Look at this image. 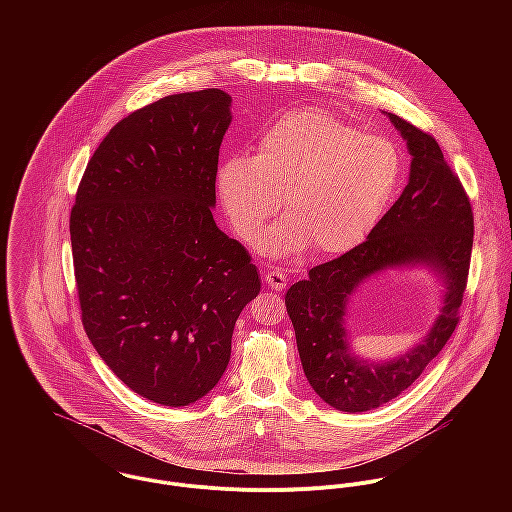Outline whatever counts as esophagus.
<instances>
[{
  "label": "esophagus",
  "instance_id": "34e87169",
  "mask_svg": "<svg viewBox=\"0 0 512 512\" xmlns=\"http://www.w3.org/2000/svg\"><path fill=\"white\" fill-rule=\"evenodd\" d=\"M264 282H266L272 290L280 292V290L286 288L288 278H286V272H284V270H280V268H270L268 272H264Z\"/></svg>",
  "mask_w": 512,
  "mask_h": 512
}]
</instances>
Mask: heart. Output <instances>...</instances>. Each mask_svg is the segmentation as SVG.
I'll return each instance as SVG.
<instances>
[{
    "mask_svg": "<svg viewBox=\"0 0 512 512\" xmlns=\"http://www.w3.org/2000/svg\"><path fill=\"white\" fill-rule=\"evenodd\" d=\"M392 142L321 110L284 116L258 142L254 157L232 155L219 167L224 213L242 240H252L280 207L288 219L258 238V248L341 254L363 242L390 207L400 183Z\"/></svg>",
    "mask_w": 512,
    "mask_h": 512,
    "instance_id": "heart-1",
    "label": "heart"
}]
</instances>
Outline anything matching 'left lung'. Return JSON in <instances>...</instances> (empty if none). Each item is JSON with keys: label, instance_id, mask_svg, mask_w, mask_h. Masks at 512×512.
Returning <instances> with one entry per match:
<instances>
[{"label": "left lung", "instance_id": "obj_1", "mask_svg": "<svg viewBox=\"0 0 512 512\" xmlns=\"http://www.w3.org/2000/svg\"><path fill=\"white\" fill-rule=\"evenodd\" d=\"M388 118L412 153L406 189L365 242L311 268L309 278L286 293L303 372L313 390L343 412L378 408L420 378L459 323L471 264L473 211L459 177L434 136L396 114ZM410 261H426L446 278L448 293L437 325L400 360L380 366L355 360L342 327L348 295L370 273Z\"/></svg>", "mask_w": 512, "mask_h": 512}]
</instances>
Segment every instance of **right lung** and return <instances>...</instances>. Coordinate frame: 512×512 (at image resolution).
Masks as SVG:
<instances>
[{"mask_svg": "<svg viewBox=\"0 0 512 512\" xmlns=\"http://www.w3.org/2000/svg\"><path fill=\"white\" fill-rule=\"evenodd\" d=\"M228 106L207 88L128 114L92 153L71 209L82 327L128 388L163 406L215 388L260 292L250 254L211 213Z\"/></svg>", "mask_w": 512, "mask_h": 512, "instance_id": "add662e5", "label": "right lung"}]
</instances>
